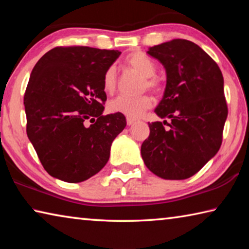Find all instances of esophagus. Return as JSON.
<instances>
[{"instance_id": "esophagus-1", "label": "esophagus", "mask_w": 249, "mask_h": 249, "mask_svg": "<svg viewBox=\"0 0 249 249\" xmlns=\"http://www.w3.org/2000/svg\"><path fill=\"white\" fill-rule=\"evenodd\" d=\"M135 122H136V120L132 119V117H127V119H126V123H127V125H132Z\"/></svg>"}]
</instances>
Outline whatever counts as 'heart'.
<instances>
[{"label":"heart","instance_id":"heart-1","mask_svg":"<svg viewBox=\"0 0 249 249\" xmlns=\"http://www.w3.org/2000/svg\"><path fill=\"white\" fill-rule=\"evenodd\" d=\"M126 64L133 67L134 69H136L138 72L146 78L144 88H148L155 93H160L162 91L161 82L154 75L156 70H157V67L149 56L141 52L133 53L126 58ZM102 84L103 90L107 93L114 92L116 87V69L114 66L108 67L105 70ZM151 104H153V99L149 94H142L137 96L119 95L108 103V109L112 113H121V114L133 119V117L140 116L142 112L151 107Z\"/></svg>","mask_w":249,"mask_h":249}]
</instances>
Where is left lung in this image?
I'll use <instances>...</instances> for the list:
<instances>
[{
    "label": "left lung",
    "mask_w": 249,
    "mask_h": 249,
    "mask_svg": "<svg viewBox=\"0 0 249 249\" xmlns=\"http://www.w3.org/2000/svg\"><path fill=\"white\" fill-rule=\"evenodd\" d=\"M147 53L166 69V90L155 112L171 122L148 123L150 134L142 145V157L160 178L188 179L222 145L229 113L222 71L203 49L187 39H172Z\"/></svg>",
    "instance_id": "1"
}]
</instances>
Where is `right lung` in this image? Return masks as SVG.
Returning a JSON list of instances; mask_svg holds the SVG:
<instances>
[{
  "mask_svg": "<svg viewBox=\"0 0 249 249\" xmlns=\"http://www.w3.org/2000/svg\"><path fill=\"white\" fill-rule=\"evenodd\" d=\"M120 54L59 46L34 67L24 95L26 132L44 169L54 178L81 182L107 165L112 142L126 126L121 113L102 114L103 74Z\"/></svg>",
  "mask_w": 249,
  "mask_h": 249,
  "instance_id": "1",
  "label": "right lung"
}]
</instances>
